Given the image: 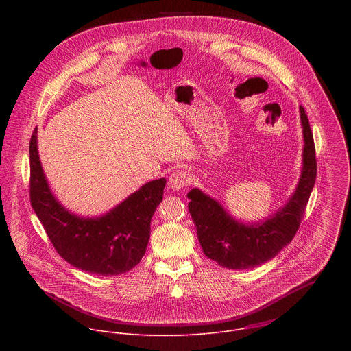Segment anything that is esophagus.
Returning a JSON list of instances; mask_svg holds the SVG:
<instances>
[{
  "label": "esophagus",
  "mask_w": 351,
  "mask_h": 351,
  "mask_svg": "<svg viewBox=\"0 0 351 351\" xmlns=\"http://www.w3.org/2000/svg\"><path fill=\"white\" fill-rule=\"evenodd\" d=\"M189 184V177L186 173L184 171H176L173 173L170 177H169V181H167V186L173 191H180L182 189L184 186H186Z\"/></svg>",
  "instance_id": "1"
}]
</instances>
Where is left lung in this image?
Segmentation results:
<instances>
[{
	"label": "left lung",
	"mask_w": 351,
	"mask_h": 351,
	"mask_svg": "<svg viewBox=\"0 0 351 351\" xmlns=\"http://www.w3.org/2000/svg\"><path fill=\"white\" fill-rule=\"evenodd\" d=\"M300 120L304 139L300 178L289 200L269 217L245 223L199 188L188 193L201 249L220 266L232 270L256 267L274 258L296 235L316 180L313 136L302 106Z\"/></svg>",
	"instance_id": "obj_1"
}]
</instances>
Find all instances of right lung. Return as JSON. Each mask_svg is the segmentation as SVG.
Listing matches in <instances>:
<instances>
[{"instance_id": "add662e5", "label": "right lung", "mask_w": 351, "mask_h": 351, "mask_svg": "<svg viewBox=\"0 0 351 351\" xmlns=\"http://www.w3.org/2000/svg\"><path fill=\"white\" fill-rule=\"evenodd\" d=\"M29 196L58 254L74 267L117 276L135 267L150 239L151 217L163 199L165 178L152 180L125 200L96 217L66 209L51 192L38 151V130L29 143Z\"/></svg>"}]
</instances>
